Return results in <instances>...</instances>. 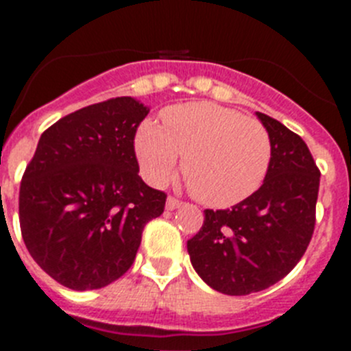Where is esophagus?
Wrapping results in <instances>:
<instances>
[{"instance_id":"obj_1","label":"esophagus","mask_w":351,"mask_h":351,"mask_svg":"<svg viewBox=\"0 0 351 351\" xmlns=\"http://www.w3.org/2000/svg\"><path fill=\"white\" fill-rule=\"evenodd\" d=\"M182 206L181 200H178V198H173V197H169L167 198V210H173V209H179V207Z\"/></svg>"}]
</instances>
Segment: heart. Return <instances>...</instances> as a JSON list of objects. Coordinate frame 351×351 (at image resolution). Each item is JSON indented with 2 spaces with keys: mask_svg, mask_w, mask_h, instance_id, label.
Returning a JSON list of instances; mask_svg holds the SVG:
<instances>
[{
  "mask_svg": "<svg viewBox=\"0 0 351 351\" xmlns=\"http://www.w3.org/2000/svg\"><path fill=\"white\" fill-rule=\"evenodd\" d=\"M271 137L262 123L239 110L190 101L163 112V125L144 121L135 135V154L145 181H169L178 163L200 202L232 207L255 193L267 176Z\"/></svg>",
  "mask_w": 351,
  "mask_h": 351,
  "instance_id": "obj_1",
  "label": "heart"
}]
</instances>
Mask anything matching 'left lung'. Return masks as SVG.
Wrapping results in <instances>:
<instances>
[{"label": "left lung", "mask_w": 351, "mask_h": 351, "mask_svg": "<svg viewBox=\"0 0 351 351\" xmlns=\"http://www.w3.org/2000/svg\"><path fill=\"white\" fill-rule=\"evenodd\" d=\"M271 137V163L258 190L232 209H206L188 241L197 274L226 295H247L283 280L315 230L320 170L308 145L280 121L256 112Z\"/></svg>", "instance_id": "left-lung-1"}]
</instances>
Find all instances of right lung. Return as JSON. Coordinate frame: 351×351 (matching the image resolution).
Returning a JSON list of instances; mask_svg holds the SVG:
<instances>
[{
    "label": "right lung",
    "instance_id": "add662e5",
    "mask_svg": "<svg viewBox=\"0 0 351 351\" xmlns=\"http://www.w3.org/2000/svg\"><path fill=\"white\" fill-rule=\"evenodd\" d=\"M147 105L121 96L61 117L42 133L19 191L29 255L71 290H96L132 267L145 223L167 195L138 176L133 138Z\"/></svg>",
    "mask_w": 351,
    "mask_h": 351
}]
</instances>
